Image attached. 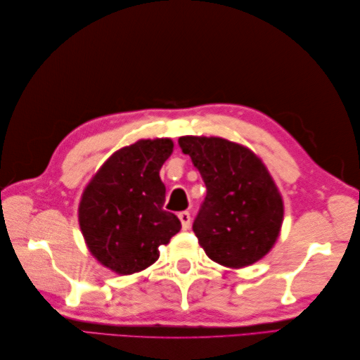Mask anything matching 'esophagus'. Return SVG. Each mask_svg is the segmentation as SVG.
<instances>
[{
    "instance_id": "34e87169",
    "label": "esophagus",
    "mask_w": 360,
    "mask_h": 360,
    "mask_svg": "<svg viewBox=\"0 0 360 360\" xmlns=\"http://www.w3.org/2000/svg\"><path fill=\"white\" fill-rule=\"evenodd\" d=\"M178 217H179V219H181L182 231H187V229L190 227V223H192V218H190V213H188V212H181Z\"/></svg>"
}]
</instances>
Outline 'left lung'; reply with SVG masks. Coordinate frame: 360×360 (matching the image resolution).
Masks as SVG:
<instances>
[{
  "mask_svg": "<svg viewBox=\"0 0 360 360\" xmlns=\"http://www.w3.org/2000/svg\"><path fill=\"white\" fill-rule=\"evenodd\" d=\"M178 142L207 188L193 223L207 257L240 269L269 254L280 235L285 209L262 159L223 137L182 136Z\"/></svg>",
  "mask_w": 360,
  "mask_h": 360,
  "instance_id": "8db88e82",
  "label": "left lung"
}]
</instances>
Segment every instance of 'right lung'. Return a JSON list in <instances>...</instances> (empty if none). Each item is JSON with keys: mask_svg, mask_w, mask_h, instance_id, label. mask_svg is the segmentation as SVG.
Instances as JSON below:
<instances>
[{"mask_svg": "<svg viewBox=\"0 0 360 360\" xmlns=\"http://www.w3.org/2000/svg\"><path fill=\"white\" fill-rule=\"evenodd\" d=\"M172 153L168 137L137 141L112 153L83 190L80 231L93 257L112 272L147 269L159 246L181 231L178 217L162 209L159 170Z\"/></svg>", "mask_w": 360, "mask_h": 360, "instance_id": "add662e5", "label": "right lung"}]
</instances>
